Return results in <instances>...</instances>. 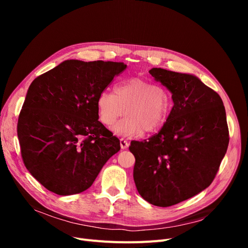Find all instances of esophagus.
<instances>
[{
  "label": "esophagus",
  "mask_w": 248,
  "mask_h": 248,
  "mask_svg": "<svg viewBox=\"0 0 248 248\" xmlns=\"http://www.w3.org/2000/svg\"><path fill=\"white\" fill-rule=\"evenodd\" d=\"M121 148L123 150H126L128 148V141L124 139H121Z\"/></svg>",
  "instance_id": "esophagus-1"
}]
</instances>
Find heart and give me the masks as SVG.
<instances>
[{"instance_id": "1", "label": "heart", "mask_w": 248, "mask_h": 248, "mask_svg": "<svg viewBox=\"0 0 248 248\" xmlns=\"http://www.w3.org/2000/svg\"><path fill=\"white\" fill-rule=\"evenodd\" d=\"M171 108L170 93L164 86L139 77L115 85L114 93L101 91L96 99L98 117L107 126L112 125L124 109L126 115L114 125L113 131L126 137L159 131Z\"/></svg>"}]
</instances>
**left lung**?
I'll return each instance as SVG.
<instances>
[{
  "label": "left lung",
  "instance_id": "1",
  "mask_svg": "<svg viewBox=\"0 0 248 248\" xmlns=\"http://www.w3.org/2000/svg\"><path fill=\"white\" fill-rule=\"evenodd\" d=\"M150 74L172 93L173 108L158 134L132 140L134 180L150 204L169 207L209 187L229 142L223 101L197 76L163 68Z\"/></svg>",
  "mask_w": 248,
  "mask_h": 248
}]
</instances>
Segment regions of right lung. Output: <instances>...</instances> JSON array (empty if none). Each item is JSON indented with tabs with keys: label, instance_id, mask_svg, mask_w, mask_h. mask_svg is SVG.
<instances>
[{
	"label": "right lung",
	"instance_id": "obj_1",
	"mask_svg": "<svg viewBox=\"0 0 248 248\" xmlns=\"http://www.w3.org/2000/svg\"><path fill=\"white\" fill-rule=\"evenodd\" d=\"M125 67L65 60L31 83L17 133L26 168L47 190L61 196L85 191L121 150L120 140L98 121L96 99Z\"/></svg>",
	"mask_w": 248,
	"mask_h": 248
}]
</instances>
